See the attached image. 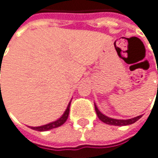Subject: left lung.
<instances>
[{
    "mask_svg": "<svg viewBox=\"0 0 158 158\" xmlns=\"http://www.w3.org/2000/svg\"><path fill=\"white\" fill-rule=\"evenodd\" d=\"M94 107H95V111H96V114L99 118L100 120H102L103 122H105L106 124H108V125H114V126H126V125H130V124H133L135 123L138 119H140L142 118V116H138L136 118H131V119H115V118H108L106 116H105L104 114H102L99 109L97 108V106L94 105Z\"/></svg>",
    "mask_w": 158,
    "mask_h": 158,
    "instance_id": "obj_1",
    "label": "left lung"
}]
</instances>
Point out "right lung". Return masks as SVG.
I'll list each match as a JSON object with an SVG mask.
<instances>
[{
  "mask_svg": "<svg viewBox=\"0 0 158 158\" xmlns=\"http://www.w3.org/2000/svg\"><path fill=\"white\" fill-rule=\"evenodd\" d=\"M0 71H1V69H0ZM70 103H71V102H70ZM70 103H69V105L67 106V108H66V110L64 111V115H63L59 119H57V120H56V121H54V122L49 123V124H47V125H43V126H40V127H32L31 129L36 130V131H45L52 130V129H54V128H57V127H59V126L63 125V124L66 121V119H67V118H68L69 108H70Z\"/></svg>",
  "mask_w": 158,
  "mask_h": 158,
  "instance_id": "1",
  "label": "right lung"
}]
</instances>
